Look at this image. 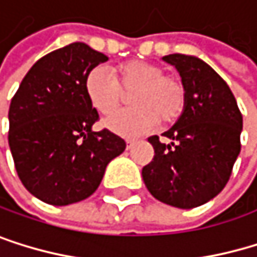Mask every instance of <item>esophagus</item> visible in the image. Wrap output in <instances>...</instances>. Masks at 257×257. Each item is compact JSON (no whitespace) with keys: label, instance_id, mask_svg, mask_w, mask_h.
<instances>
[{"label":"esophagus","instance_id":"1","mask_svg":"<svg viewBox=\"0 0 257 257\" xmlns=\"http://www.w3.org/2000/svg\"><path fill=\"white\" fill-rule=\"evenodd\" d=\"M125 143H127V149L130 150V149H132V146L135 144V139H132V138H128V139L125 141Z\"/></svg>","mask_w":257,"mask_h":257}]
</instances>
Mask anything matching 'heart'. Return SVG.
Masks as SVG:
<instances>
[{"label": "heart", "mask_w": 257, "mask_h": 257, "mask_svg": "<svg viewBox=\"0 0 257 257\" xmlns=\"http://www.w3.org/2000/svg\"><path fill=\"white\" fill-rule=\"evenodd\" d=\"M133 107L111 113L104 125L122 136L149 132L159 121L164 125L176 122L185 110L187 88L184 82L156 62L132 59L114 69L95 67L85 78V93L99 113H110L130 93Z\"/></svg>", "instance_id": "obj_1"}]
</instances>
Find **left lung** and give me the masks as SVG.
<instances>
[{
    "label": "left lung",
    "mask_w": 257,
    "mask_h": 257,
    "mask_svg": "<svg viewBox=\"0 0 257 257\" xmlns=\"http://www.w3.org/2000/svg\"><path fill=\"white\" fill-rule=\"evenodd\" d=\"M175 66L187 88L182 116L164 136L149 138L155 149L143 169L147 190L176 208H195L217 196L230 179L240 152L242 114L227 82L198 56L162 58Z\"/></svg>",
    "instance_id": "8db88e82"
}]
</instances>
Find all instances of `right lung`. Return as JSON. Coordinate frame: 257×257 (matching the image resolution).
<instances>
[{
  "label": "right lung",
  "mask_w": 257,
  "mask_h": 257,
  "mask_svg": "<svg viewBox=\"0 0 257 257\" xmlns=\"http://www.w3.org/2000/svg\"><path fill=\"white\" fill-rule=\"evenodd\" d=\"M108 58L84 43L33 64L9 108V147L23 185L40 201L69 205L93 195L105 167L125 150L108 130L93 132L98 111L85 78Z\"/></svg>",
  "instance_id": "1"
}]
</instances>
